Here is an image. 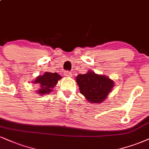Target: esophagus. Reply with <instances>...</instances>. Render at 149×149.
<instances>
[{
  "label": "esophagus",
  "mask_w": 149,
  "mask_h": 149,
  "mask_svg": "<svg viewBox=\"0 0 149 149\" xmlns=\"http://www.w3.org/2000/svg\"><path fill=\"white\" fill-rule=\"evenodd\" d=\"M64 76L66 77H71L72 76V73H71V72H70V71H65V72L64 73Z\"/></svg>",
  "instance_id": "esophagus-1"
}]
</instances>
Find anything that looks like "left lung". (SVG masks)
I'll list each match as a JSON object with an SVG mask.
<instances>
[{"label":"left lung","instance_id":"8db88e82","mask_svg":"<svg viewBox=\"0 0 149 149\" xmlns=\"http://www.w3.org/2000/svg\"><path fill=\"white\" fill-rule=\"evenodd\" d=\"M76 82L80 94L85 96L87 101L94 103L103 101L114 87L113 80L89 71L85 74L78 75Z\"/></svg>","mask_w":149,"mask_h":149}]
</instances>
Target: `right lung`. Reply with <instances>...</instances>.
Segmentation results:
<instances>
[{
    "instance_id": "1",
    "label": "right lung",
    "mask_w": 149,
    "mask_h": 149,
    "mask_svg": "<svg viewBox=\"0 0 149 149\" xmlns=\"http://www.w3.org/2000/svg\"><path fill=\"white\" fill-rule=\"evenodd\" d=\"M60 78H62V76L57 73H53L50 72H46L43 76L37 77L35 81L36 84H38L39 87V90L37 93L42 95L50 93Z\"/></svg>"
}]
</instances>
